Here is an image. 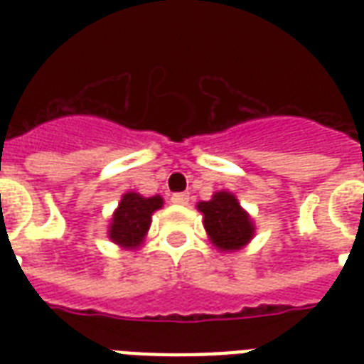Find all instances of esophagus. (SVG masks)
Instances as JSON below:
<instances>
[{
  "mask_svg": "<svg viewBox=\"0 0 364 364\" xmlns=\"http://www.w3.org/2000/svg\"><path fill=\"white\" fill-rule=\"evenodd\" d=\"M171 202L173 204H188V194L187 193H176V194H171Z\"/></svg>",
  "mask_w": 364,
  "mask_h": 364,
  "instance_id": "obj_1",
  "label": "esophagus"
}]
</instances>
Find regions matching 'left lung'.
I'll return each instance as SVG.
<instances>
[{
	"label": "left lung",
	"instance_id": "1",
	"mask_svg": "<svg viewBox=\"0 0 364 364\" xmlns=\"http://www.w3.org/2000/svg\"><path fill=\"white\" fill-rule=\"evenodd\" d=\"M198 210L211 242L221 251L240 249L253 238V223L230 193L213 194L210 202H200Z\"/></svg>",
	"mask_w": 364,
	"mask_h": 364
}]
</instances>
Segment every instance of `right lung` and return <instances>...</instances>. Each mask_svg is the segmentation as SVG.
I'll list each match as a JSON object with an SVG mask.
<instances>
[{
	"mask_svg": "<svg viewBox=\"0 0 364 364\" xmlns=\"http://www.w3.org/2000/svg\"><path fill=\"white\" fill-rule=\"evenodd\" d=\"M160 205H162L160 196L143 198L136 193L124 194L119 204V210L113 215L109 238L124 247H137L149 230L153 211L159 210Z\"/></svg>",
	"mask_w": 364,
	"mask_h": 364,
	"instance_id": "add662e5",
	"label": "right lung"
}]
</instances>
